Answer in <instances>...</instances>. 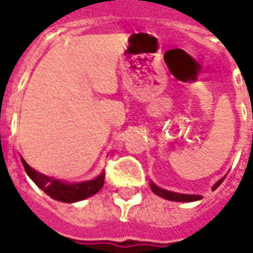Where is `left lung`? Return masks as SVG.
<instances>
[{
    "instance_id": "obj_1",
    "label": "left lung",
    "mask_w": 253,
    "mask_h": 253,
    "mask_svg": "<svg viewBox=\"0 0 253 253\" xmlns=\"http://www.w3.org/2000/svg\"><path fill=\"white\" fill-rule=\"evenodd\" d=\"M225 177H222L221 180H218L214 187H212V190H215L221 183L223 181ZM150 188L153 191L156 195L161 196V198H164V199H168V201H173V202H195V201H199L202 199L201 195H187V194H177V192H172V191H167V190H163V188H160L154 184L153 181L150 183Z\"/></svg>"
}]
</instances>
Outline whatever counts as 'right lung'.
Listing matches in <instances>:
<instances>
[{
	"mask_svg": "<svg viewBox=\"0 0 253 253\" xmlns=\"http://www.w3.org/2000/svg\"><path fill=\"white\" fill-rule=\"evenodd\" d=\"M21 163L24 165L27 175L34 180L36 186L44 191L47 195L51 196L52 199L65 202V203L83 201L85 198L94 195L96 192H99L101 190V187L104 184V172L93 180L66 184V183H62V181L57 180V179H52L50 176L43 175V173L38 172L34 168H31L30 165L25 163L24 159H21Z\"/></svg>",
	"mask_w": 253,
	"mask_h": 253,
	"instance_id": "1",
	"label": "right lung"
}]
</instances>
